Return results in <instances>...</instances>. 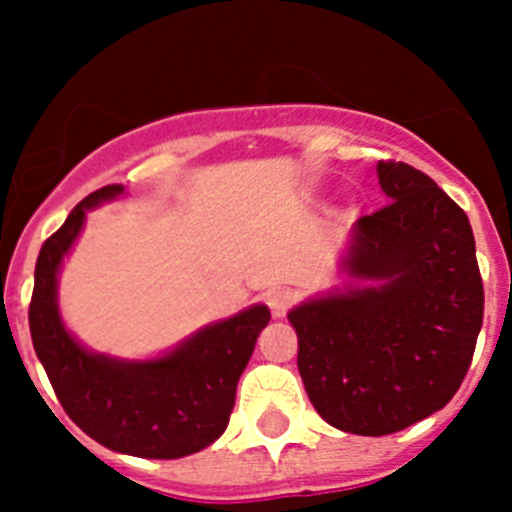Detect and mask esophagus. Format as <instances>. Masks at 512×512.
Masks as SVG:
<instances>
[{"label": "esophagus", "instance_id": "esophagus-1", "mask_svg": "<svg viewBox=\"0 0 512 512\" xmlns=\"http://www.w3.org/2000/svg\"><path fill=\"white\" fill-rule=\"evenodd\" d=\"M265 302L275 317H285L294 304V294L285 287H277V289H270V292L265 294Z\"/></svg>", "mask_w": 512, "mask_h": 512}]
</instances>
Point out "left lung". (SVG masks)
Masks as SVG:
<instances>
[{"label":"left lung","mask_w":512,"mask_h":512,"mask_svg":"<svg viewBox=\"0 0 512 512\" xmlns=\"http://www.w3.org/2000/svg\"><path fill=\"white\" fill-rule=\"evenodd\" d=\"M389 203L356 220L344 270L374 287L289 312L317 414L386 436L441 411L461 389L483 327V280L468 215L409 163L379 160Z\"/></svg>","instance_id":"1"}]
</instances>
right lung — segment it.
Segmentation results:
<instances>
[{"mask_svg": "<svg viewBox=\"0 0 512 512\" xmlns=\"http://www.w3.org/2000/svg\"><path fill=\"white\" fill-rule=\"evenodd\" d=\"M118 193L121 185H106L86 195L41 245L29 302L32 342L56 399L86 436L128 456L183 458L223 436L237 381L270 322V309H245L153 361L86 352L61 324L56 272L79 237L86 210Z\"/></svg>", "mask_w": 512, "mask_h": 512, "instance_id": "obj_1", "label": "right lung"}]
</instances>
